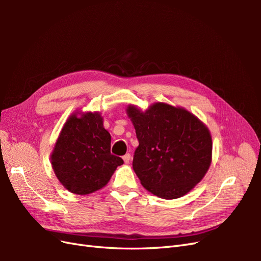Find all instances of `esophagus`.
<instances>
[{
    "mask_svg": "<svg viewBox=\"0 0 261 261\" xmlns=\"http://www.w3.org/2000/svg\"><path fill=\"white\" fill-rule=\"evenodd\" d=\"M123 160L125 163H129L130 161V154L129 153H126L124 156H123Z\"/></svg>",
    "mask_w": 261,
    "mask_h": 261,
    "instance_id": "esophagus-1",
    "label": "esophagus"
}]
</instances>
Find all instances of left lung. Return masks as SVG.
I'll list each match as a JSON object with an SVG mask.
<instances>
[{"instance_id":"obj_1","label":"left lung","mask_w":261,"mask_h":261,"mask_svg":"<svg viewBox=\"0 0 261 261\" xmlns=\"http://www.w3.org/2000/svg\"><path fill=\"white\" fill-rule=\"evenodd\" d=\"M139 146L133 169L148 192L163 199L186 195L206 175L211 164L208 127L187 110L162 102L141 111L126 109Z\"/></svg>"}]
</instances>
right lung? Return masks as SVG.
<instances>
[{"instance_id":"right-lung-1","label":"right lung","mask_w":261,"mask_h":261,"mask_svg":"<svg viewBox=\"0 0 261 261\" xmlns=\"http://www.w3.org/2000/svg\"><path fill=\"white\" fill-rule=\"evenodd\" d=\"M53 171L67 191L88 195L105 187L118 165L111 135L99 112H75L63 126L51 154Z\"/></svg>"}]
</instances>
